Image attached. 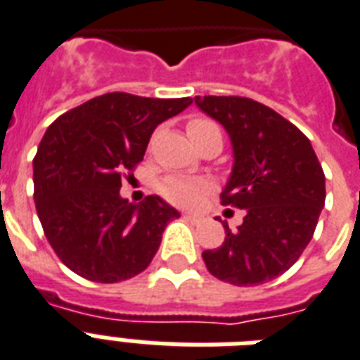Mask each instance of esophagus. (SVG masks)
I'll return each mask as SVG.
<instances>
[{"mask_svg": "<svg viewBox=\"0 0 360 360\" xmlns=\"http://www.w3.org/2000/svg\"><path fill=\"white\" fill-rule=\"evenodd\" d=\"M184 220H188V221H191V224H199V221L202 220L201 216H197V214H190V212H184Z\"/></svg>", "mask_w": 360, "mask_h": 360, "instance_id": "obj_1", "label": "esophagus"}]
</instances>
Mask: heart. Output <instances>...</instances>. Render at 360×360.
<instances>
[{"label": "heart", "mask_w": 360, "mask_h": 360, "mask_svg": "<svg viewBox=\"0 0 360 360\" xmlns=\"http://www.w3.org/2000/svg\"><path fill=\"white\" fill-rule=\"evenodd\" d=\"M188 134L193 140V144L201 146L205 140L218 136L221 139L220 127L216 125L212 119L207 117H193L188 121ZM210 190V184L207 180L199 178H186V176H167L163 182L159 184V191L167 201L174 202L178 207H195L201 201V197Z\"/></svg>", "instance_id": "b5f03b06"}]
</instances>
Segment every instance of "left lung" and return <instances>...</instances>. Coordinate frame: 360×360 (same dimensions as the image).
Wrapping results in <instances>:
<instances>
[{"instance_id": "obj_1", "label": "left lung", "mask_w": 360, "mask_h": 360, "mask_svg": "<svg viewBox=\"0 0 360 360\" xmlns=\"http://www.w3.org/2000/svg\"><path fill=\"white\" fill-rule=\"evenodd\" d=\"M202 112L220 121L233 144V172L221 205L245 209L239 228L205 250L216 279L254 286L294 266L317 228L324 207V172L311 142L288 119L247 96H195Z\"/></svg>"}]
</instances>
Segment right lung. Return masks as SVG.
<instances>
[{"instance_id":"right-lung-1","label":"right lung","mask_w":360,"mask_h":360,"mask_svg":"<svg viewBox=\"0 0 360 360\" xmlns=\"http://www.w3.org/2000/svg\"><path fill=\"white\" fill-rule=\"evenodd\" d=\"M193 100L108 93L62 113L34 158V199L60 262L94 283H121L150 266L178 210L158 195H119L159 123Z\"/></svg>"}]
</instances>
